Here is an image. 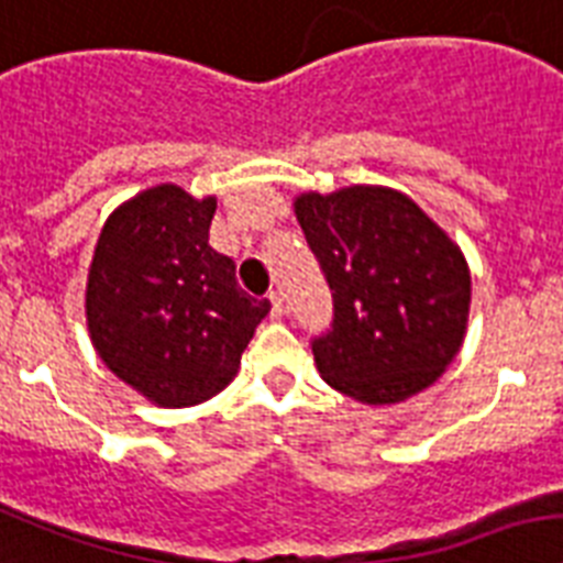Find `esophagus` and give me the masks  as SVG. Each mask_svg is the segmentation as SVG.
Segmentation results:
<instances>
[{
  "label": "esophagus",
  "mask_w": 563,
  "mask_h": 563,
  "mask_svg": "<svg viewBox=\"0 0 563 563\" xmlns=\"http://www.w3.org/2000/svg\"><path fill=\"white\" fill-rule=\"evenodd\" d=\"M268 300H272V314H274V318H280V314L286 312V300H283L280 291H272V295H268Z\"/></svg>",
  "instance_id": "1"
}]
</instances>
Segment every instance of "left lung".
Masks as SVG:
<instances>
[{
	"label": "left lung",
	"mask_w": 563,
	"mask_h": 563,
	"mask_svg": "<svg viewBox=\"0 0 563 563\" xmlns=\"http://www.w3.org/2000/svg\"><path fill=\"white\" fill-rule=\"evenodd\" d=\"M295 210L332 291V323L312 338L323 382L367 405L433 385L468 321L472 277L460 249L387 187L306 194Z\"/></svg>",
	"instance_id": "8db88e82"
}]
</instances>
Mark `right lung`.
<instances>
[{
  "mask_svg": "<svg viewBox=\"0 0 563 563\" xmlns=\"http://www.w3.org/2000/svg\"><path fill=\"white\" fill-rule=\"evenodd\" d=\"M217 202L150 187L109 217L95 249L86 318L103 364L164 408L217 396L234 378L266 297L208 245Z\"/></svg>",
  "mask_w": 563,
  "mask_h": 563,
  "instance_id": "1",
  "label": "right lung"
}]
</instances>
